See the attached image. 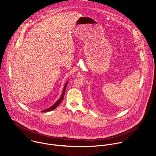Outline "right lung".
<instances>
[{
  "mask_svg": "<svg viewBox=\"0 0 156 156\" xmlns=\"http://www.w3.org/2000/svg\"><path fill=\"white\" fill-rule=\"evenodd\" d=\"M67 83H68V82H67V83H66V84H65V86H64V90H63V92H62V94L61 98H60L52 106H51V107L49 108L48 109H47L43 111L42 112H48V111H51L55 109L56 108H57V106L61 103V102L62 101V100H63V98H64V94H65V91H66V89Z\"/></svg>",
  "mask_w": 156,
  "mask_h": 156,
  "instance_id": "right-lung-1",
  "label": "right lung"
}]
</instances>
